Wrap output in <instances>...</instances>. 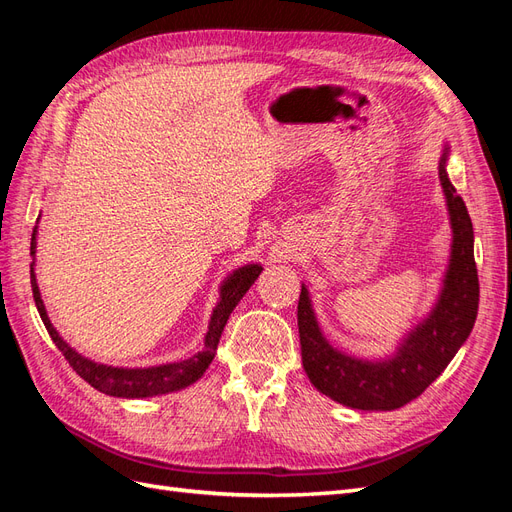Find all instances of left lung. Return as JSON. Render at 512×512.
Listing matches in <instances>:
<instances>
[{
	"label": "left lung",
	"mask_w": 512,
	"mask_h": 512,
	"mask_svg": "<svg viewBox=\"0 0 512 512\" xmlns=\"http://www.w3.org/2000/svg\"><path fill=\"white\" fill-rule=\"evenodd\" d=\"M440 181L453 224V254L444 290L431 316L408 335L393 359L361 361L337 352L322 337L307 290L299 297V337L303 367L320 393L359 410H397L410 404L436 380L466 342L478 312V273L474 262V230L466 203L446 175Z\"/></svg>",
	"instance_id": "1"
}]
</instances>
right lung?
<instances>
[{
  "label": "right lung",
  "mask_w": 512,
  "mask_h": 512,
  "mask_svg": "<svg viewBox=\"0 0 512 512\" xmlns=\"http://www.w3.org/2000/svg\"><path fill=\"white\" fill-rule=\"evenodd\" d=\"M32 254H36V230L32 235ZM260 271H262V267H258V265H247V267L232 273L224 282L222 299H220L218 307L213 309L203 352H198L188 361L149 367V369L106 367V365H98L94 361L85 359V356H81L79 352H74L64 342V339L59 337V333L53 329L49 316H46V309H44V303L40 299V290L36 284L34 269H32V290H34V301H36V307H38L46 331H49L55 346L59 348L61 354H64V359L70 363V367L85 382H89L100 393L113 395V397H153V395H162V393L183 389V386L196 382L200 376L205 374V369L213 361L215 350H218L220 335L226 327V320H228L230 312L237 307V303L243 299V294L250 290V286L256 282Z\"/></svg>",
  "instance_id": "1"
}]
</instances>
